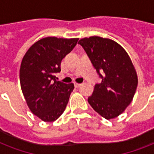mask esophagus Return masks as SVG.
<instances>
[{
	"mask_svg": "<svg viewBox=\"0 0 154 154\" xmlns=\"http://www.w3.org/2000/svg\"><path fill=\"white\" fill-rule=\"evenodd\" d=\"M82 84H80V83H77V82H74V85L76 88H78Z\"/></svg>",
	"mask_w": 154,
	"mask_h": 154,
	"instance_id": "34e87169",
	"label": "esophagus"
}]
</instances>
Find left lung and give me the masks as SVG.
Returning <instances> with one entry per match:
<instances>
[{
  "label": "left lung",
  "mask_w": 154,
  "mask_h": 154,
  "mask_svg": "<svg viewBox=\"0 0 154 154\" xmlns=\"http://www.w3.org/2000/svg\"><path fill=\"white\" fill-rule=\"evenodd\" d=\"M78 44L102 79L88 98L89 105L105 119L118 117L133 101L138 83L129 54L116 42L98 36L82 38Z\"/></svg>",
  "instance_id": "left-lung-1"
}]
</instances>
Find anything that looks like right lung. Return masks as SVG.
Segmentation results:
<instances>
[{"label":"right lung","mask_w":154,"mask_h":154,"mask_svg":"<svg viewBox=\"0 0 154 154\" xmlns=\"http://www.w3.org/2000/svg\"><path fill=\"white\" fill-rule=\"evenodd\" d=\"M79 38L48 37L35 42L24 56L20 83L30 111L45 122L58 119L65 111L74 85L56 80L61 60Z\"/></svg>","instance_id":"right-lung-1"}]
</instances>
